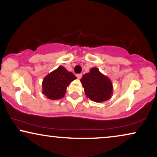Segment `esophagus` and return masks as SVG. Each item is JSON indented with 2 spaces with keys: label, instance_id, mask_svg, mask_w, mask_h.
<instances>
[{
  "label": "esophagus",
  "instance_id": "34e87169",
  "mask_svg": "<svg viewBox=\"0 0 157 157\" xmlns=\"http://www.w3.org/2000/svg\"><path fill=\"white\" fill-rule=\"evenodd\" d=\"M76 77H77V78H78V79H80V78H81V77H82V74H76Z\"/></svg>",
  "mask_w": 157,
  "mask_h": 157
}]
</instances>
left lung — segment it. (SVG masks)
<instances>
[{"mask_svg":"<svg viewBox=\"0 0 157 157\" xmlns=\"http://www.w3.org/2000/svg\"><path fill=\"white\" fill-rule=\"evenodd\" d=\"M88 98L96 102H102L111 98L112 83L109 78L101 74L97 68H92L81 79Z\"/></svg>","mask_w":157,"mask_h":157,"instance_id":"left-lung-1","label":"left lung"}]
</instances>
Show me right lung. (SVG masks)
<instances>
[{"label": "right lung", "mask_w": 157, "mask_h": 157, "mask_svg": "<svg viewBox=\"0 0 157 157\" xmlns=\"http://www.w3.org/2000/svg\"><path fill=\"white\" fill-rule=\"evenodd\" d=\"M76 78L72 72L59 66L44 78L42 83L43 94L49 99H60L65 95L66 87Z\"/></svg>", "instance_id": "obj_1"}]
</instances>
